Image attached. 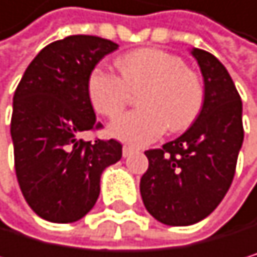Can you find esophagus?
<instances>
[{
  "label": "esophagus",
  "mask_w": 257,
  "mask_h": 257,
  "mask_svg": "<svg viewBox=\"0 0 257 257\" xmlns=\"http://www.w3.org/2000/svg\"><path fill=\"white\" fill-rule=\"evenodd\" d=\"M136 151V148L134 146H130V145H124L121 148V153H123V157H127V156H131L133 153Z\"/></svg>",
  "instance_id": "34e87169"
}]
</instances>
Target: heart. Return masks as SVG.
Returning <instances> with one entry per match:
<instances>
[{"mask_svg":"<svg viewBox=\"0 0 257 257\" xmlns=\"http://www.w3.org/2000/svg\"><path fill=\"white\" fill-rule=\"evenodd\" d=\"M114 66L117 75L94 69L87 77L86 92L94 111L117 117L130 101V92H140L139 109L127 112L109 126L118 140L146 145L163 134L188 130L205 103L202 77L185 61L159 49H137L120 55Z\"/></svg>","mask_w":257,"mask_h":257,"instance_id":"b5f03b06","label":"heart"}]
</instances>
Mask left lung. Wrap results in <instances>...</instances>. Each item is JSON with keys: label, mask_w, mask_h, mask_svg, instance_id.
<instances>
[{"label": "left lung", "mask_w": 257, "mask_h": 257, "mask_svg": "<svg viewBox=\"0 0 257 257\" xmlns=\"http://www.w3.org/2000/svg\"><path fill=\"white\" fill-rule=\"evenodd\" d=\"M205 81V103L190 130L145 151L150 166L140 180L148 213L165 225H193L222 202L231 186L243 142L242 100L225 66L194 49Z\"/></svg>", "instance_id": "left-lung-1"}]
</instances>
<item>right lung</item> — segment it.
Instances as JSON below:
<instances>
[{
  "label": "right lung",
  "mask_w": 257,
  "mask_h": 257,
  "mask_svg": "<svg viewBox=\"0 0 257 257\" xmlns=\"http://www.w3.org/2000/svg\"><path fill=\"white\" fill-rule=\"evenodd\" d=\"M117 47L92 35L54 41L17 86L11 120L15 173L29 206L49 222L69 223L89 213L103 170L121 159V145L114 139H80L103 127L86 83L95 64Z\"/></svg>",
  "instance_id": "add662e5"
}]
</instances>
